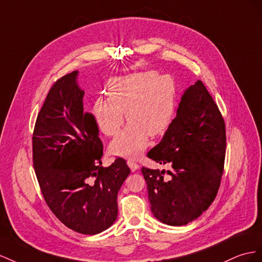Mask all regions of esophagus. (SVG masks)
<instances>
[{"instance_id":"1","label":"esophagus","mask_w":262,"mask_h":262,"mask_svg":"<svg viewBox=\"0 0 262 262\" xmlns=\"http://www.w3.org/2000/svg\"><path fill=\"white\" fill-rule=\"evenodd\" d=\"M127 166H128V167L130 168L132 172H135V171H137V170L139 169L138 163H136L135 161H133V160H128V161H127Z\"/></svg>"}]
</instances>
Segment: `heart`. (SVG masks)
<instances>
[{
    "mask_svg": "<svg viewBox=\"0 0 262 262\" xmlns=\"http://www.w3.org/2000/svg\"><path fill=\"white\" fill-rule=\"evenodd\" d=\"M108 98H98L91 108L99 130L113 136L124 123L128 125L112 140L110 152L114 156L135 158L149 143V135L158 137L172 123L177 85L170 74L149 70L113 78L107 83Z\"/></svg>",
    "mask_w": 262,
    "mask_h": 262,
    "instance_id": "1",
    "label": "heart"
}]
</instances>
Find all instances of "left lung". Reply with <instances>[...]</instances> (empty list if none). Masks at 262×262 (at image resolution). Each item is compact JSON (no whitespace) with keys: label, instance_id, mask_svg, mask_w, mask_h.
<instances>
[{"label":"left lung","instance_id":"obj_1","mask_svg":"<svg viewBox=\"0 0 262 262\" xmlns=\"http://www.w3.org/2000/svg\"><path fill=\"white\" fill-rule=\"evenodd\" d=\"M226 135L224 119L202 81L183 92L160 143L147 156L164 170L143 168L155 217L170 226L196 220L217 194L224 169Z\"/></svg>","mask_w":262,"mask_h":262}]
</instances>
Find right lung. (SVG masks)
<instances>
[{
  "instance_id": "1",
  "label": "right lung",
  "mask_w": 262,
  "mask_h": 262,
  "mask_svg": "<svg viewBox=\"0 0 262 262\" xmlns=\"http://www.w3.org/2000/svg\"><path fill=\"white\" fill-rule=\"evenodd\" d=\"M79 71L52 85L36 119L33 160L41 193L57 219L84 235H95L117 219V194L130 173L117 158L103 168V145L92 114L83 112Z\"/></svg>"
}]
</instances>
